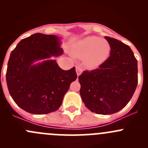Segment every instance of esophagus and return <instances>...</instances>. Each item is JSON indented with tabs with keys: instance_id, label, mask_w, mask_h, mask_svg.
<instances>
[{
	"instance_id": "34e87169",
	"label": "esophagus",
	"mask_w": 148,
	"mask_h": 148,
	"mask_svg": "<svg viewBox=\"0 0 148 148\" xmlns=\"http://www.w3.org/2000/svg\"><path fill=\"white\" fill-rule=\"evenodd\" d=\"M76 71H77V76L79 77V76L82 74V68L80 66H76Z\"/></svg>"
}]
</instances>
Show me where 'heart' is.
<instances>
[{"mask_svg":"<svg viewBox=\"0 0 148 148\" xmlns=\"http://www.w3.org/2000/svg\"><path fill=\"white\" fill-rule=\"evenodd\" d=\"M71 52L75 57L84 58V64L87 68L97 69L109 59L111 46L106 39L91 36L76 43Z\"/></svg>","mask_w":148,"mask_h":148,"instance_id":"1","label":"heart"}]
</instances>
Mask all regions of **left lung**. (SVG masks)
Listing matches in <instances>:
<instances>
[{"instance_id":"left-lung-1","label":"left lung","mask_w":148,"mask_h":148,"mask_svg":"<svg viewBox=\"0 0 148 148\" xmlns=\"http://www.w3.org/2000/svg\"><path fill=\"white\" fill-rule=\"evenodd\" d=\"M111 46L107 62L79 77L80 95L92 112L111 114L125 107L138 85V62L130 46L105 36Z\"/></svg>"}]
</instances>
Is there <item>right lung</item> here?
Returning <instances> with one entry per match:
<instances>
[{
	"instance_id": "add662e5",
	"label": "right lung",
	"mask_w": 148,
	"mask_h": 148,
	"mask_svg": "<svg viewBox=\"0 0 148 148\" xmlns=\"http://www.w3.org/2000/svg\"><path fill=\"white\" fill-rule=\"evenodd\" d=\"M63 53L59 38L34 34L22 39L10 55L6 71L9 93L18 107L31 114L54 112L77 78L75 67L62 69L53 56ZM37 60H42L34 64Z\"/></svg>"
}]
</instances>
